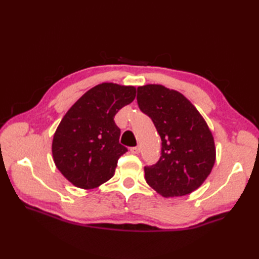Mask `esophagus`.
I'll use <instances>...</instances> for the list:
<instances>
[{"instance_id":"34e87169","label":"esophagus","mask_w":259,"mask_h":259,"mask_svg":"<svg viewBox=\"0 0 259 259\" xmlns=\"http://www.w3.org/2000/svg\"><path fill=\"white\" fill-rule=\"evenodd\" d=\"M130 151H131V153H135V155H137V153H139L140 148L139 147H133V148H130Z\"/></svg>"}]
</instances>
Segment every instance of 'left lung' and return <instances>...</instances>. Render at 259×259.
I'll use <instances>...</instances> for the list:
<instances>
[{
  "instance_id": "1",
  "label": "left lung",
  "mask_w": 259,
  "mask_h": 259,
  "mask_svg": "<svg viewBox=\"0 0 259 259\" xmlns=\"http://www.w3.org/2000/svg\"><path fill=\"white\" fill-rule=\"evenodd\" d=\"M137 101L161 138V156L145 167L148 185L163 197L188 195L211 172L216 150L206 121L180 92L160 84L139 87Z\"/></svg>"
}]
</instances>
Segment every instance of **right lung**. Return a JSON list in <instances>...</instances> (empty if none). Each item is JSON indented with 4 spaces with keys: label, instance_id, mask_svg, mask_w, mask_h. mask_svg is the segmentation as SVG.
<instances>
[{
    "label": "right lung",
    "instance_id": "add662e5",
    "mask_svg": "<svg viewBox=\"0 0 259 259\" xmlns=\"http://www.w3.org/2000/svg\"><path fill=\"white\" fill-rule=\"evenodd\" d=\"M135 97V87L101 83L65 113L53 136L52 155L71 184L93 189L113 177L118 159L128 151L119 144L120 129L113 118Z\"/></svg>",
    "mask_w": 259,
    "mask_h": 259
}]
</instances>
